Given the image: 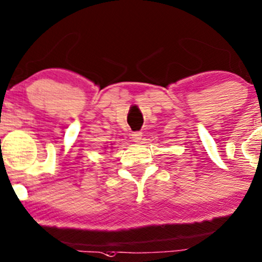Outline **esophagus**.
I'll list each match as a JSON object with an SVG mask.
<instances>
[{"mask_svg": "<svg viewBox=\"0 0 262 262\" xmlns=\"http://www.w3.org/2000/svg\"><path fill=\"white\" fill-rule=\"evenodd\" d=\"M141 139H142V132H134V134H132V141L136 142V143H138Z\"/></svg>", "mask_w": 262, "mask_h": 262, "instance_id": "1", "label": "esophagus"}]
</instances>
